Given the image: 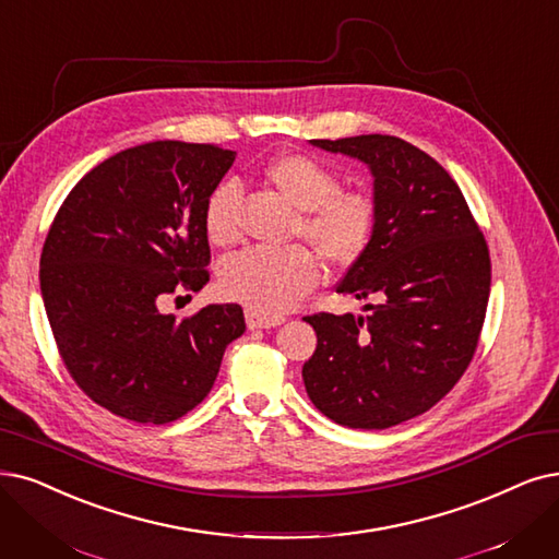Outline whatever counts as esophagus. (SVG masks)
I'll list each match as a JSON object with an SVG mask.
<instances>
[{"label":"esophagus","instance_id":"34e87169","mask_svg":"<svg viewBox=\"0 0 559 559\" xmlns=\"http://www.w3.org/2000/svg\"><path fill=\"white\" fill-rule=\"evenodd\" d=\"M245 321H248L250 330H267V328L282 325L284 317H271V314H261V311L248 309V311H245Z\"/></svg>","mask_w":559,"mask_h":559}]
</instances>
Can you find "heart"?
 I'll return each instance as SVG.
<instances>
[{
  "instance_id": "1",
  "label": "heart",
  "mask_w": 559,
  "mask_h": 559,
  "mask_svg": "<svg viewBox=\"0 0 559 559\" xmlns=\"http://www.w3.org/2000/svg\"><path fill=\"white\" fill-rule=\"evenodd\" d=\"M265 181L300 213L302 234L332 265H350L371 245L378 211L360 190H340V176L307 153H284L267 163ZM242 190L236 181L219 183L206 202L204 227L215 245L238 238ZM321 280L319 259L307 248H250L225 261L219 286L229 298L261 314L292 309Z\"/></svg>"
}]
</instances>
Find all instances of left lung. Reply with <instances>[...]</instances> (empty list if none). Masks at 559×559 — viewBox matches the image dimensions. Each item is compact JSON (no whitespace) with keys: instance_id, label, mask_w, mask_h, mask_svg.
<instances>
[{"instance_id":"1","label":"left lung","mask_w":559,"mask_h":559,"mask_svg":"<svg viewBox=\"0 0 559 559\" xmlns=\"http://www.w3.org/2000/svg\"><path fill=\"white\" fill-rule=\"evenodd\" d=\"M365 163L378 211L369 250L337 294L367 314H314L317 350L302 367L307 394L348 429H390L427 413L471 365L490 294L484 234L454 178L392 135L309 140Z\"/></svg>"}]
</instances>
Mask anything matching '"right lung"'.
I'll return each mask as SVG.
<instances>
[{
	"mask_svg": "<svg viewBox=\"0 0 559 559\" xmlns=\"http://www.w3.org/2000/svg\"><path fill=\"white\" fill-rule=\"evenodd\" d=\"M236 160L215 144L148 142L96 165L63 199L40 254V296L80 390L119 417L167 424L211 392L240 305L163 311L202 292L211 261L204 211Z\"/></svg>",
	"mask_w": 559,
	"mask_h": 559,
	"instance_id": "right-lung-1",
	"label": "right lung"
}]
</instances>
